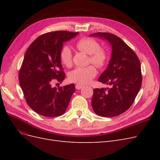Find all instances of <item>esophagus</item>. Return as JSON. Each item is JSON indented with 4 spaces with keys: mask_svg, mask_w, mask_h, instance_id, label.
Returning <instances> with one entry per match:
<instances>
[{
    "mask_svg": "<svg viewBox=\"0 0 160 160\" xmlns=\"http://www.w3.org/2000/svg\"><path fill=\"white\" fill-rule=\"evenodd\" d=\"M84 88V86L83 85H75V88L77 89H82V88Z\"/></svg>",
    "mask_w": 160,
    "mask_h": 160,
    "instance_id": "1",
    "label": "esophagus"
}]
</instances>
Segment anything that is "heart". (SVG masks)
<instances>
[{
  "label": "heart",
  "instance_id": "b5f03b06",
  "mask_svg": "<svg viewBox=\"0 0 160 160\" xmlns=\"http://www.w3.org/2000/svg\"><path fill=\"white\" fill-rule=\"evenodd\" d=\"M75 47L81 52L89 55L88 63H93L99 69L104 67L109 59L108 51L101 47L100 43L90 37L80 38L75 43ZM60 61L67 67L72 65V54L67 45L63 46L59 53ZM97 75L95 67L90 65L85 67H77L71 71L69 74V80L77 84H87L93 79Z\"/></svg>",
  "mask_w": 160,
  "mask_h": 160
}]
</instances>
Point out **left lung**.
Segmentation results:
<instances>
[{
  "label": "left lung",
  "mask_w": 160,
  "mask_h": 160,
  "mask_svg": "<svg viewBox=\"0 0 160 160\" xmlns=\"http://www.w3.org/2000/svg\"><path fill=\"white\" fill-rule=\"evenodd\" d=\"M90 35L105 38L112 45V55L108 69L98 79L109 88L93 89L92 108L101 117H115L132 106L141 88L140 61L135 52L113 34L98 32Z\"/></svg>",
  "instance_id": "obj_1"
}]
</instances>
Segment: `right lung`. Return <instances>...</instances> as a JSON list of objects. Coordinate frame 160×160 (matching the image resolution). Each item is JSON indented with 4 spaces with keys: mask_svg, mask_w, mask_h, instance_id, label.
I'll list each match as a JSON object with an SVG mask.
<instances>
[{
    "mask_svg": "<svg viewBox=\"0 0 160 160\" xmlns=\"http://www.w3.org/2000/svg\"><path fill=\"white\" fill-rule=\"evenodd\" d=\"M78 32L57 31L43 34L34 41L25 52L19 70V84L28 105L45 117L63 114L75 91L74 84L53 88L64 80L65 73L59 53L63 43ZM58 84V83H57Z\"/></svg>",
    "mask_w": 160,
    "mask_h": 160,
    "instance_id": "right-lung-1",
    "label": "right lung"
}]
</instances>
